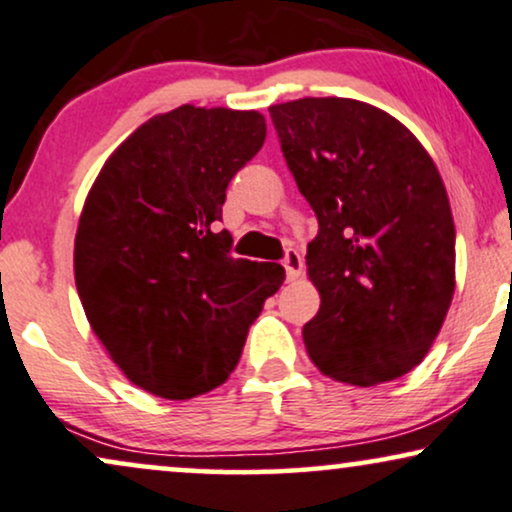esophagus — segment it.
Listing matches in <instances>:
<instances>
[{"mask_svg": "<svg viewBox=\"0 0 512 512\" xmlns=\"http://www.w3.org/2000/svg\"><path fill=\"white\" fill-rule=\"evenodd\" d=\"M282 266H285V270H287V280H296V277L301 275V268H304L299 251L287 249L285 258H282Z\"/></svg>", "mask_w": 512, "mask_h": 512, "instance_id": "1", "label": "esophagus"}]
</instances>
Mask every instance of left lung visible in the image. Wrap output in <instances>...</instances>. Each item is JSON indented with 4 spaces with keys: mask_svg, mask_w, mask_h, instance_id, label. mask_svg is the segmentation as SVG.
I'll return each mask as SVG.
<instances>
[{
    "mask_svg": "<svg viewBox=\"0 0 512 512\" xmlns=\"http://www.w3.org/2000/svg\"><path fill=\"white\" fill-rule=\"evenodd\" d=\"M268 111L318 218L306 254L320 292L304 325L308 356L337 382L396 380L427 356L456 289L439 170L406 125L365 102L304 97Z\"/></svg>",
    "mask_w": 512,
    "mask_h": 512,
    "instance_id": "8db88e82",
    "label": "left lung"
}]
</instances>
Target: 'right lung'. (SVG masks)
Masks as SVG:
<instances>
[{"mask_svg": "<svg viewBox=\"0 0 512 512\" xmlns=\"http://www.w3.org/2000/svg\"><path fill=\"white\" fill-rule=\"evenodd\" d=\"M263 140L258 111L178 106L132 132L87 194L75 287L111 361L149 394L185 401L223 384L285 282L280 263L232 258L216 230Z\"/></svg>", "mask_w": 512, "mask_h": 512, "instance_id": "1", "label": "right lung"}]
</instances>
